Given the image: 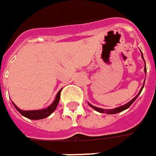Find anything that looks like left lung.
I'll list each match as a JSON object with an SVG mask.
<instances>
[{
	"mask_svg": "<svg viewBox=\"0 0 156 156\" xmlns=\"http://www.w3.org/2000/svg\"><path fill=\"white\" fill-rule=\"evenodd\" d=\"M142 56H143V54H142ZM143 58H144V56H143ZM144 71H145V73H146V66H145V68H144ZM144 82H145V80H144ZM144 85H143V87H142V88H141L140 92L138 93V94L136 95L134 99H132V100H130L129 102H128L127 104L122 105V106H119V107H118V108H115V109H112V110H104V109H101V108H99V107H96V106H94V105H90V104H89V105H90L91 107H93L94 110H96L97 112H101V113H104V112H105L106 114H115V113H119V112H123V111H124V110H126L127 108H129V106L132 105V103L134 102L135 100H136V98L138 97V95L141 94V92H142L143 88H144Z\"/></svg>",
	"mask_w": 156,
	"mask_h": 156,
	"instance_id": "left-lung-1",
	"label": "left lung"
}]
</instances>
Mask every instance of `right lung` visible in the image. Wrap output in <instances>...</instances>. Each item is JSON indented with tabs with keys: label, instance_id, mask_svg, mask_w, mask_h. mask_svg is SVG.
Segmentation results:
<instances>
[{
	"label": "right lung",
	"instance_id": "obj_1",
	"mask_svg": "<svg viewBox=\"0 0 156 156\" xmlns=\"http://www.w3.org/2000/svg\"><path fill=\"white\" fill-rule=\"evenodd\" d=\"M61 91L60 90L57 94H56V97L54 102L51 104L49 107H47L45 109H42V110H35V111H22L20 108H18L16 105H14L13 103V105L14 107L17 109V111L24 117H26L29 119L32 120H37V119H45L47 117H49L50 115L56 110V106L58 105V102H59V100H60V94H61Z\"/></svg>",
	"mask_w": 156,
	"mask_h": 156
}]
</instances>
